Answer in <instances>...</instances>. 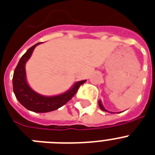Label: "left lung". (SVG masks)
Returning <instances> with one entry per match:
<instances>
[{"mask_svg":"<svg viewBox=\"0 0 155 155\" xmlns=\"http://www.w3.org/2000/svg\"><path fill=\"white\" fill-rule=\"evenodd\" d=\"M99 106H100V109H101L102 110H104V111H107V112H108V110H106L105 108L104 107V106H103V104H101V101H100V100H99Z\"/></svg>","mask_w":155,"mask_h":155,"instance_id":"left-lung-1","label":"left lung"}]
</instances>
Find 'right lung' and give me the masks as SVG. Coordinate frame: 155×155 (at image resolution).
Here are the masks:
<instances>
[{"instance_id":"1","label":"right lung","mask_w":155,"mask_h":155,"mask_svg":"<svg viewBox=\"0 0 155 155\" xmlns=\"http://www.w3.org/2000/svg\"><path fill=\"white\" fill-rule=\"evenodd\" d=\"M41 43V42L30 48L21 57L17 67L15 69L12 84L15 97L24 107L37 113H46L55 110L65 105L69 100L72 99L78 90L79 87L84 84L86 80L78 81L70 90L58 96H45L34 92L26 82L25 65L32 55L35 47Z\"/></svg>"}]
</instances>
